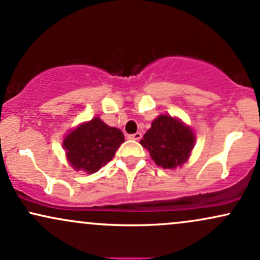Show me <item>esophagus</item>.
<instances>
[{
  "mask_svg": "<svg viewBox=\"0 0 260 260\" xmlns=\"http://www.w3.org/2000/svg\"><path fill=\"white\" fill-rule=\"evenodd\" d=\"M128 138L129 139H135V141H139V139L142 138V133L141 132H137L135 135H129L128 136Z\"/></svg>",
  "mask_w": 260,
  "mask_h": 260,
  "instance_id": "1",
  "label": "esophagus"
}]
</instances>
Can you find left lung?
Returning <instances> with one entry per match:
<instances>
[{
	"instance_id": "1",
	"label": "left lung",
	"mask_w": 260,
	"mask_h": 260,
	"mask_svg": "<svg viewBox=\"0 0 260 260\" xmlns=\"http://www.w3.org/2000/svg\"><path fill=\"white\" fill-rule=\"evenodd\" d=\"M141 144L148 149L156 165L164 169H175L189 159L195 144V135L180 119L160 115L152 122Z\"/></svg>"
}]
</instances>
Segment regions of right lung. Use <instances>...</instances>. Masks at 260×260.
Masks as SVG:
<instances>
[{
  "instance_id": "add662e5",
  "label": "right lung",
  "mask_w": 260,
  "mask_h": 260,
  "mask_svg": "<svg viewBox=\"0 0 260 260\" xmlns=\"http://www.w3.org/2000/svg\"><path fill=\"white\" fill-rule=\"evenodd\" d=\"M123 142L124 136L118 128L110 127L95 117L70 131L62 141V147L74 169L92 174L112 160Z\"/></svg>"
}]
</instances>
